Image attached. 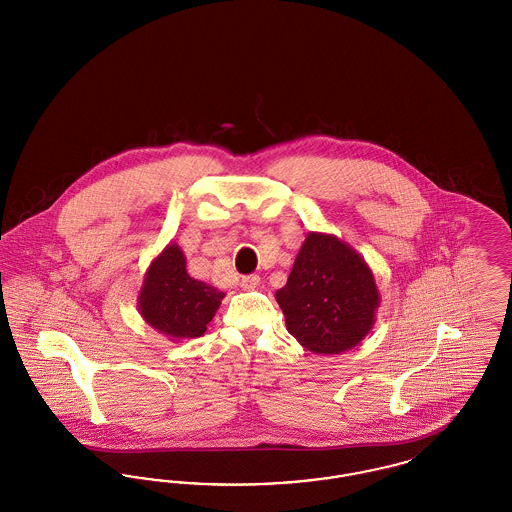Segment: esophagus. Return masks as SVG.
<instances>
[{
    "label": "esophagus",
    "mask_w": 512,
    "mask_h": 512,
    "mask_svg": "<svg viewBox=\"0 0 512 512\" xmlns=\"http://www.w3.org/2000/svg\"><path fill=\"white\" fill-rule=\"evenodd\" d=\"M259 284H261V278L257 274H249V276L242 278V288L244 290H255Z\"/></svg>",
    "instance_id": "1"
}]
</instances>
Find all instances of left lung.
Returning a JSON list of instances; mask_svg holds the SVG:
<instances>
[{
    "instance_id": "obj_1",
    "label": "left lung",
    "mask_w": 512,
    "mask_h": 512,
    "mask_svg": "<svg viewBox=\"0 0 512 512\" xmlns=\"http://www.w3.org/2000/svg\"><path fill=\"white\" fill-rule=\"evenodd\" d=\"M276 301L307 351L340 355L365 340L380 292L365 259L334 234L309 232Z\"/></svg>"
}]
</instances>
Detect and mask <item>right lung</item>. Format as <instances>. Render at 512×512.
Segmentation results:
<instances>
[{
  "instance_id": "right-lung-1",
  "label": "right lung",
  "mask_w": 512,
  "mask_h": 512,
  "mask_svg": "<svg viewBox=\"0 0 512 512\" xmlns=\"http://www.w3.org/2000/svg\"><path fill=\"white\" fill-rule=\"evenodd\" d=\"M224 295L215 286L192 278L184 251L171 242L147 267L138 311L155 332L178 343L207 332Z\"/></svg>"
}]
</instances>
